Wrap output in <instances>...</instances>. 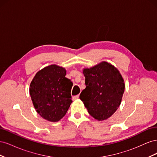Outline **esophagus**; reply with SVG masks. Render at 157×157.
Instances as JSON below:
<instances>
[{"label": "esophagus", "mask_w": 157, "mask_h": 157, "mask_svg": "<svg viewBox=\"0 0 157 157\" xmlns=\"http://www.w3.org/2000/svg\"><path fill=\"white\" fill-rule=\"evenodd\" d=\"M79 98V95H77V96H75L73 97V100H75V99H77Z\"/></svg>", "instance_id": "esophagus-1"}]
</instances>
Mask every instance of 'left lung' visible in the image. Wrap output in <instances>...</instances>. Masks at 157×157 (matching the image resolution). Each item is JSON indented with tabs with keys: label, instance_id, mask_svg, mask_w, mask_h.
Returning a JSON list of instances; mask_svg holds the SVG:
<instances>
[{
	"label": "left lung",
	"instance_id": "8db88e82",
	"mask_svg": "<svg viewBox=\"0 0 157 157\" xmlns=\"http://www.w3.org/2000/svg\"><path fill=\"white\" fill-rule=\"evenodd\" d=\"M86 88L80 94L88 112L99 121L111 117L120 106L125 85L119 71L102 61L83 69Z\"/></svg>",
	"mask_w": 157,
	"mask_h": 157
}]
</instances>
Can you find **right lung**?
<instances>
[{
	"label": "right lung",
	"mask_w": 157,
	"mask_h": 157,
	"mask_svg": "<svg viewBox=\"0 0 157 157\" xmlns=\"http://www.w3.org/2000/svg\"><path fill=\"white\" fill-rule=\"evenodd\" d=\"M65 68L51 65L38 71L30 84L29 93L36 112L50 122L61 120L72 103L71 80Z\"/></svg>",
	"instance_id": "1"
}]
</instances>
